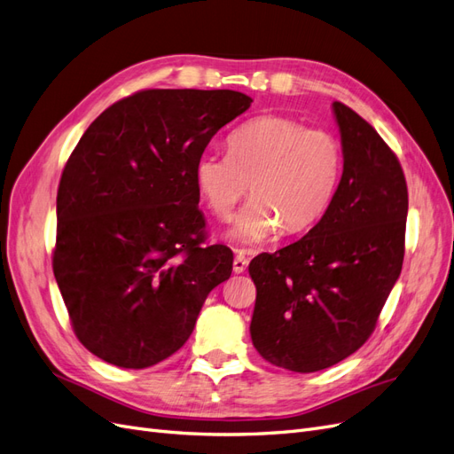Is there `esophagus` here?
I'll use <instances>...</instances> for the list:
<instances>
[{
  "label": "esophagus",
  "instance_id": "esophagus-1",
  "mask_svg": "<svg viewBox=\"0 0 454 454\" xmlns=\"http://www.w3.org/2000/svg\"><path fill=\"white\" fill-rule=\"evenodd\" d=\"M246 269H248V257H246L244 254H237L235 261H232V270H235L237 274H240Z\"/></svg>",
  "mask_w": 454,
  "mask_h": 454
}]
</instances>
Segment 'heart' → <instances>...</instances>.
<instances>
[{"label": "heart", "instance_id": "obj_1", "mask_svg": "<svg viewBox=\"0 0 454 454\" xmlns=\"http://www.w3.org/2000/svg\"><path fill=\"white\" fill-rule=\"evenodd\" d=\"M342 168L333 134L307 129L282 115H261L229 134L227 153H202L193 180L208 210L229 219L252 191L229 231L242 246L263 244L284 227L287 235L320 222L333 200Z\"/></svg>", "mask_w": 454, "mask_h": 454}]
</instances>
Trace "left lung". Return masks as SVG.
I'll return each mask as SVG.
<instances>
[{
    "instance_id": "8db88e82",
    "label": "left lung",
    "mask_w": 454,
    "mask_h": 454,
    "mask_svg": "<svg viewBox=\"0 0 454 454\" xmlns=\"http://www.w3.org/2000/svg\"><path fill=\"white\" fill-rule=\"evenodd\" d=\"M342 176L307 235L252 259L250 335L272 365L314 373L348 358L373 333L400 278L407 184L394 151L365 119L333 102Z\"/></svg>"
}]
</instances>
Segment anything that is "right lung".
I'll return each instance as SVG.
<instances>
[{
  "mask_svg": "<svg viewBox=\"0 0 454 454\" xmlns=\"http://www.w3.org/2000/svg\"><path fill=\"white\" fill-rule=\"evenodd\" d=\"M252 102L237 90H140L81 136L59 185L52 270L77 339L100 360H167L231 277L227 246H200L193 167Z\"/></svg>",
  "mask_w": 454,
  "mask_h": 454,
  "instance_id": "right-lung-1",
  "label": "right lung"
}]
</instances>
